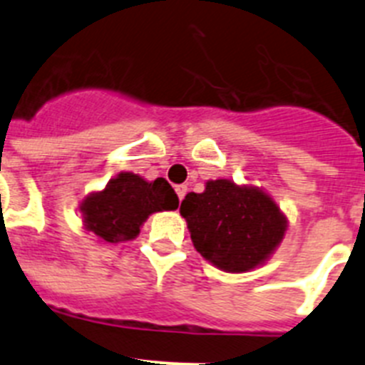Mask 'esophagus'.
<instances>
[{"instance_id":"esophagus-1","label":"esophagus","mask_w":365,"mask_h":365,"mask_svg":"<svg viewBox=\"0 0 365 365\" xmlns=\"http://www.w3.org/2000/svg\"><path fill=\"white\" fill-rule=\"evenodd\" d=\"M175 192H177V195H179V201H182V199H185V195H186V192H188V186H186V185H177L175 186Z\"/></svg>"}]
</instances>
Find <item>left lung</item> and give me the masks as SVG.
Instances as JSON below:
<instances>
[{
  "label": "left lung",
  "mask_w": 365,
  "mask_h": 365,
  "mask_svg": "<svg viewBox=\"0 0 365 365\" xmlns=\"http://www.w3.org/2000/svg\"><path fill=\"white\" fill-rule=\"evenodd\" d=\"M193 247L227 272H247L270 256L283 240L287 222L276 202L256 188L232 180H208L202 193L180 202Z\"/></svg>",
  "instance_id": "left-lung-1"
}]
</instances>
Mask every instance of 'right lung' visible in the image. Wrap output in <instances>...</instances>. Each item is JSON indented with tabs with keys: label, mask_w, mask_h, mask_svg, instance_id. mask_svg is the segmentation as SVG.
Masks as SVG:
<instances>
[{
	"label": "right lung",
	"mask_w": 365,
	"mask_h": 365,
	"mask_svg": "<svg viewBox=\"0 0 365 365\" xmlns=\"http://www.w3.org/2000/svg\"><path fill=\"white\" fill-rule=\"evenodd\" d=\"M179 197L166 179L148 182L135 173H120L102 192L93 193L80 210L89 232L108 243L137 237L148 215L175 210Z\"/></svg>",
	"instance_id": "add662e5"
}]
</instances>
